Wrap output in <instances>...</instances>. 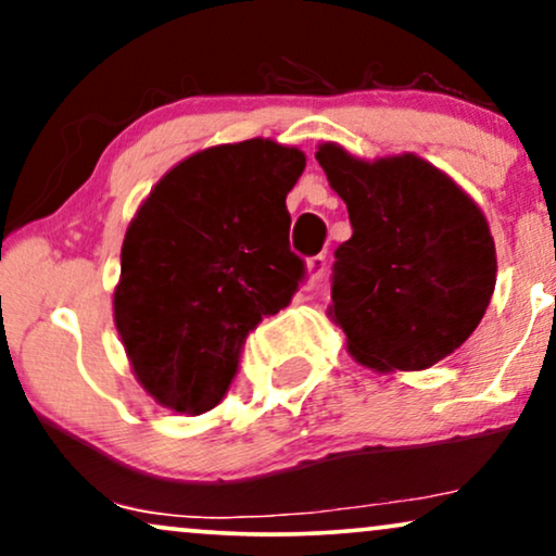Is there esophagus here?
Instances as JSON below:
<instances>
[{
    "label": "esophagus",
    "instance_id": "1",
    "mask_svg": "<svg viewBox=\"0 0 556 556\" xmlns=\"http://www.w3.org/2000/svg\"><path fill=\"white\" fill-rule=\"evenodd\" d=\"M307 269H309V277L315 279V282H320V279L325 277V271H328V256L325 254H317L307 262Z\"/></svg>",
    "mask_w": 556,
    "mask_h": 556
}]
</instances>
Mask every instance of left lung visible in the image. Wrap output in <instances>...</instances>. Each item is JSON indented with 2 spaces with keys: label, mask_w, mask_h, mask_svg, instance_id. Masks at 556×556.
<instances>
[{
  "label": "left lung",
  "mask_w": 556,
  "mask_h": 556,
  "mask_svg": "<svg viewBox=\"0 0 556 556\" xmlns=\"http://www.w3.org/2000/svg\"><path fill=\"white\" fill-rule=\"evenodd\" d=\"M315 160L353 226L336 249L328 307L348 353L379 374L447 358L495 290V243L480 205L412 152L371 162L325 142Z\"/></svg>",
  "instance_id": "left-lung-1"
}]
</instances>
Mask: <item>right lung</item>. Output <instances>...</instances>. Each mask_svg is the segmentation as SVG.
Segmentation results:
<instances>
[{
    "label": "right lung",
    "instance_id": "1",
    "mask_svg": "<svg viewBox=\"0 0 556 556\" xmlns=\"http://www.w3.org/2000/svg\"><path fill=\"white\" fill-rule=\"evenodd\" d=\"M305 152L271 139L201 150L162 175L122 243L114 323L147 394L203 414L231 387L247 336L290 305L287 192Z\"/></svg>",
    "mask_w": 556,
    "mask_h": 556
}]
</instances>
